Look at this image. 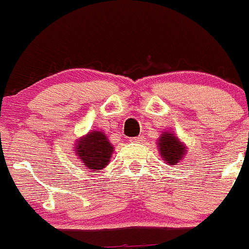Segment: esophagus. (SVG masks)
<instances>
[{"mask_svg": "<svg viewBox=\"0 0 249 249\" xmlns=\"http://www.w3.org/2000/svg\"><path fill=\"white\" fill-rule=\"evenodd\" d=\"M131 141H134V142H141V141H142V136L134 137V139H131Z\"/></svg>", "mask_w": 249, "mask_h": 249, "instance_id": "34e87169", "label": "esophagus"}]
</instances>
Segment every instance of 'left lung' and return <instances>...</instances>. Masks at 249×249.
<instances>
[{
  "mask_svg": "<svg viewBox=\"0 0 249 249\" xmlns=\"http://www.w3.org/2000/svg\"><path fill=\"white\" fill-rule=\"evenodd\" d=\"M159 152L162 158L170 164H176L180 162L185 154V146L172 132H164L159 140Z\"/></svg>",
  "mask_w": 249,
  "mask_h": 249,
  "instance_id": "obj_1",
  "label": "left lung"
}]
</instances>
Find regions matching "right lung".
Returning <instances> with one entry per match:
<instances>
[{
    "instance_id": "obj_1",
    "label": "right lung",
    "mask_w": 249,
    "mask_h": 249,
    "mask_svg": "<svg viewBox=\"0 0 249 249\" xmlns=\"http://www.w3.org/2000/svg\"><path fill=\"white\" fill-rule=\"evenodd\" d=\"M75 153L85 166L90 170L99 171L110 162L113 146L103 132L92 131L77 142Z\"/></svg>"
}]
</instances>
